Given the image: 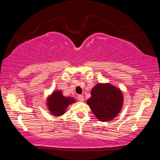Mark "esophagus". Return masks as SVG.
I'll use <instances>...</instances> for the list:
<instances>
[{"label": "esophagus", "mask_w": 160, "mask_h": 160, "mask_svg": "<svg viewBox=\"0 0 160 160\" xmlns=\"http://www.w3.org/2000/svg\"><path fill=\"white\" fill-rule=\"evenodd\" d=\"M78 99L80 102H83L84 101V97L82 95H78Z\"/></svg>", "instance_id": "esophagus-1"}]
</instances>
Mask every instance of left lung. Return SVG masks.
<instances>
[{
    "mask_svg": "<svg viewBox=\"0 0 160 160\" xmlns=\"http://www.w3.org/2000/svg\"><path fill=\"white\" fill-rule=\"evenodd\" d=\"M87 102L99 121H110L120 112L123 95L118 88L110 84H98L92 88L91 97Z\"/></svg>",
    "mask_w": 160,
    "mask_h": 160,
    "instance_id": "8db88e82",
    "label": "left lung"
}]
</instances>
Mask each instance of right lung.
Instances as JSON below:
<instances>
[{"instance_id":"1","label":"right lung","mask_w":160,"mask_h":160,"mask_svg":"<svg viewBox=\"0 0 160 160\" xmlns=\"http://www.w3.org/2000/svg\"><path fill=\"white\" fill-rule=\"evenodd\" d=\"M75 100L71 97H65L61 91H56L51 94L48 99V107L51 113L55 116L63 115L68 106Z\"/></svg>"}]
</instances>
